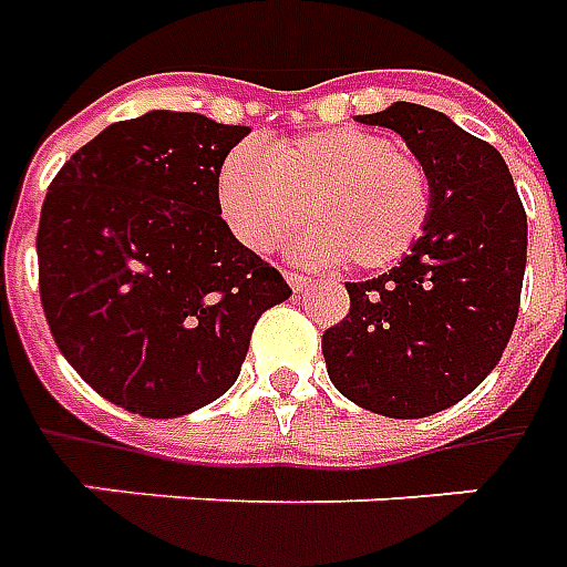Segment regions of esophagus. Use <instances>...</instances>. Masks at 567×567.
Segmentation results:
<instances>
[{
  "label": "esophagus",
  "mask_w": 567,
  "mask_h": 567,
  "mask_svg": "<svg viewBox=\"0 0 567 567\" xmlns=\"http://www.w3.org/2000/svg\"><path fill=\"white\" fill-rule=\"evenodd\" d=\"M287 284H290L296 292H302V290H308V284H311V280H308L305 275H299V271H287Z\"/></svg>",
  "instance_id": "34e87169"
}]
</instances>
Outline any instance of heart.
<instances>
[{
	"instance_id": "obj_1",
	"label": "heart",
	"mask_w": 567,
	"mask_h": 567,
	"mask_svg": "<svg viewBox=\"0 0 567 567\" xmlns=\"http://www.w3.org/2000/svg\"><path fill=\"white\" fill-rule=\"evenodd\" d=\"M219 207L235 238L271 252L302 226L292 244L308 262L348 259L384 268L412 250L431 213V174L419 155L360 127H329L284 140L259 162L231 148L216 179Z\"/></svg>"
}]
</instances>
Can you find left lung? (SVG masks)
<instances>
[{
    "label": "left lung",
    "mask_w": 567,
    "mask_h": 567,
    "mask_svg": "<svg viewBox=\"0 0 567 567\" xmlns=\"http://www.w3.org/2000/svg\"><path fill=\"white\" fill-rule=\"evenodd\" d=\"M391 127L431 174L427 226L391 271L344 284L348 317L323 332L329 381L388 419L443 412L497 367L519 317L528 219L507 162L443 112L393 103Z\"/></svg>",
    "instance_id": "obj_1"
}]
</instances>
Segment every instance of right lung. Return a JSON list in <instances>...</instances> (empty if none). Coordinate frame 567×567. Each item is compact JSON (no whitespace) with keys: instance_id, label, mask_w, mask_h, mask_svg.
Wrapping results in <instances>:
<instances>
[{"instance_id":"add662e5","label":"right lung","mask_w":567,"mask_h":567,"mask_svg":"<svg viewBox=\"0 0 567 567\" xmlns=\"http://www.w3.org/2000/svg\"><path fill=\"white\" fill-rule=\"evenodd\" d=\"M250 127L155 110L63 164L39 216V292L60 354L100 396L179 419L238 381L256 320L290 299L219 216V167Z\"/></svg>"}]
</instances>
